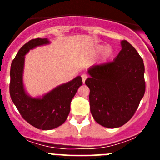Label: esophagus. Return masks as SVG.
I'll use <instances>...</instances> for the list:
<instances>
[{"label":"esophagus","mask_w":160,"mask_h":160,"mask_svg":"<svg viewBox=\"0 0 160 160\" xmlns=\"http://www.w3.org/2000/svg\"><path fill=\"white\" fill-rule=\"evenodd\" d=\"M87 78H88V76H87V74H86V73H83V74H82V79L83 83H84V82H85V81H86V80H87Z\"/></svg>","instance_id":"34e87169"}]
</instances>
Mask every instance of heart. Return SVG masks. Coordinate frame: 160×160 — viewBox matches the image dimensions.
I'll return each mask as SVG.
<instances>
[{"label": "heart", "mask_w": 160, "mask_h": 160, "mask_svg": "<svg viewBox=\"0 0 160 160\" xmlns=\"http://www.w3.org/2000/svg\"><path fill=\"white\" fill-rule=\"evenodd\" d=\"M98 50L102 49L101 46H99V47L98 48ZM111 52H112V51H111V48L107 47V48H105V49H104V50H103V54H104V56H105V57H108V56H110V55H111Z\"/></svg>", "instance_id": "b5f03b06"}]
</instances>
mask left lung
Wrapping results in <instances>:
<instances>
[{"mask_svg": "<svg viewBox=\"0 0 160 160\" xmlns=\"http://www.w3.org/2000/svg\"><path fill=\"white\" fill-rule=\"evenodd\" d=\"M114 61L93 66L85 83L90 88V112L107 128L124 125L135 114L145 94L143 60L128 41Z\"/></svg>", "mask_w": 160, "mask_h": 160, "instance_id": "left-lung-1", "label": "left lung"}]
</instances>
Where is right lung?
Wrapping results in <instances>:
<instances>
[{
    "label": "right lung",
    "instance_id": "obj_1",
    "mask_svg": "<svg viewBox=\"0 0 160 160\" xmlns=\"http://www.w3.org/2000/svg\"><path fill=\"white\" fill-rule=\"evenodd\" d=\"M49 42L46 38L32 39L19 49L11 64L9 83L11 99L22 118L34 128L46 131L64 123L70 111L71 100L82 85V78L78 76L53 89L42 98H32L26 94L22 82L25 55L29 49Z\"/></svg>",
    "mask_w": 160,
    "mask_h": 160
}]
</instances>
